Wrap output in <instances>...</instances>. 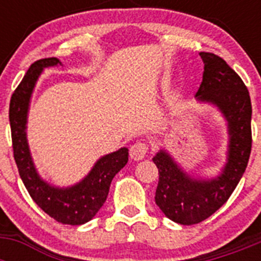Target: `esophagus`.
<instances>
[{"label": "esophagus", "instance_id": "34e87169", "mask_svg": "<svg viewBox=\"0 0 261 261\" xmlns=\"http://www.w3.org/2000/svg\"><path fill=\"white\" fill-rule=\"evenodd\" d=\"M147 151H149V145L145 141H137L130 146L129 154H130V158H133L135 161H140L146 155Z\"/></svg>", "mask_w": 261, "mask_h": 261}]
</instances>
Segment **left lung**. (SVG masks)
<instances>
[{"mask_svg": "<svg viewBox=\"0 0 261 261\" xmlns=\"http://www.w3.org/2000/svg\"><path fill=\"white\" fill-rule=\"evenodd\" d=\"M200 56L204 73L196 98L218 106L229 121V158L220 176L196 180L184 174L166 151L154 156L159 175L155 204L180 225L202 222L229 200L246 171L252 147V106L247 86L220 56L209 52Z\"/></svg>", "mask_w": 261, "mask_h": 261, "instance_id": "8db88e82", "label": "left lung"}]
</instances>
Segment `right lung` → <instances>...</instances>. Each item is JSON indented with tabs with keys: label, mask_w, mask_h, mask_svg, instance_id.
Returning <instances> with one entry per match:
<instances>
[{
	"label": "right lung",
	"mask_w": 261,
	"mask_h": 261,
	"mask_svg": "<svg viewBox=\"0 0 261 261\" xmlns=\"http://www.w3.org/2000/svg\"><path fill=\"white\" fill-rule=\"evenodd\" d=\"M55 57L41 59L31 64L10 99V120L13 154L23 184L31 199L41 211L64 225H82L98 213L107 199L111 181L128 162V149L103 156L84 180L77 186L60 190L43 181L36 174L26 141V120L30 96L43 68L59 64Z\"/></svg>",
	"instance_id": "1"
}]
</instances>
